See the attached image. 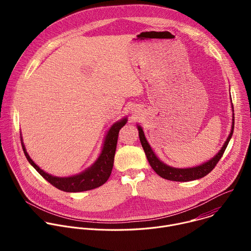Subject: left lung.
Masks as SVG:
<instances>
[{
    "label": "left lung",
    "instance_id": "left-lung-1",
    "mask_svg": "<svg viewBox=\"0 0 251 251\" xmlns=\"http://www.w3.org/2000/svg\"><path fill=\"white\" fill-rule=\"evenodd\" d=\"M232 127H231V131L230 134L228 136V138L226 139L225 145L223 146L222 150L218 153V155L214 156L211 160H209L208 162L198 166V167H194V168H188V169H176V168H172L170 166H167L166 164H164L163 162H161L156 155L154 154V152L152 151L150 145L148 144V142L145 138L144 132H143L142 128L140 126H138V130H139V138L141 141V144L143 149L145 151L146 157L148 159V162L150 164V166L152 167V169L163 178H166V180H170V181H175V182H189V181H194V180H198V178L203 177L204 176H206L208 173H210L214 167L217 166V164L219 163V161L221 160V158L223 157L228 142L232 136L233 133V128H234V114L232 116Z\"/></svg>",
    "mask_w": 251,
    "mask_h": 251
}]
</instances>
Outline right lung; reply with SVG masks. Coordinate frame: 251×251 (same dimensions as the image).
I'll use <instances>...</instances> for the list:
<instances>
[{
    "mask_svg": "<svg viewBox=\"0 0 251 251\" xmlns=\"http://www.w3.org/2000/svg\"><path fill=\"white\" fill-rule=\"evenodd\" d=\"M127 119H123L120 122L115 123L109 130L108 134L106 136L104 146L102 149V153L95 164L86 170L85 172L68 177H57L41 170L37 165L33 163V161L29 158L27 153L25 152V148L22 143V147L25 158L29 162V164L38 171V173L47 180L50 185L55 187L56 189L67 192V193H77V192H84L96 189L102 186L111 175L113 163H114V156L116 151V145L118 140V134L120 129L126 124Z\"/></svg>",
    "mask_w": 251,
    "mask_h": 251,
    "instance_id": "add662e5",
    "label": "right lung"
}]
</instances>
